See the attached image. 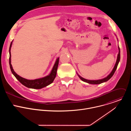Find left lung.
<instances>
[{
	"label": "left lung",
	"instance_id": "obj_1",
	"mask_svg": "<svg viewBox=\"0 0 131 131\" xmlns=\"http://www.w3.org/2000/svg\"><path fill=\"white\" fill-rule=\"evenodd\" d=\"M118 50H119V53H118V56H117V61H116V64L115 65V66L113 68V69L112 70L111 72L108 74V75L104 78H103V79H99V80H88V79H86L85 78H83V77H81L79 74L77 72V75L78 76V77L80 78V79L85 82H86L88 83H89V84H101V83H102L103 82H105L106 81H107L108 80H109L112 77H113V76L114 75V74L116 71V70L117 69V66L118 65V64L120 62V48L118 46Z\"/></svg>",
	"mask_w": 131,
	"mask_h": 131
}]
</instances>
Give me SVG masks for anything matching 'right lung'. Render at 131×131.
Wrapping results in <instances>:
<instances>
[{"label":"right lung","instance_id":"1","mask_svg":"<svg viewBox=\"0 0 131 131\" xmlns=\"http://www.w3.org/2000/svg\"><path fill=\"white\" fill-rule=\"evenodd\" d=\"M12 41L11 42L10 48H9V65L11 69V71L12 73V74L15 76V77L23 85L26 86L27 88H30V89H40L43 88H45L49 84H51L55 78L56 77V75H57V69L58 67L59 62V58L57 59L56 61L54 63V65L50 72V73L46 77L36 79L34 80H28L26 79L25 78H24L21 76H20L14 71L12 66L11 65V48L12 45Z\"/></svg>","mask_w":131,"mask_h":131}]
</instances>
